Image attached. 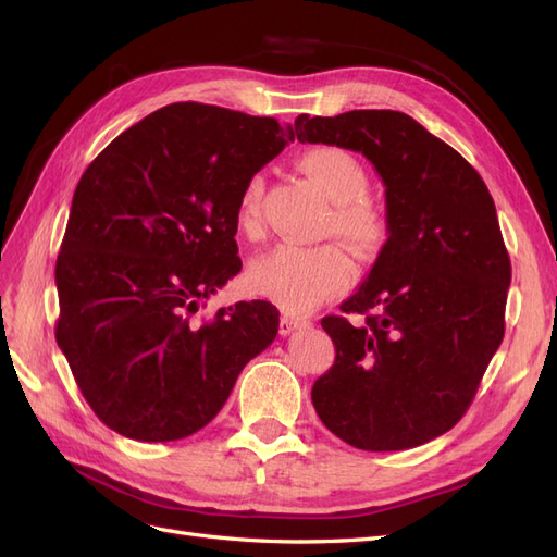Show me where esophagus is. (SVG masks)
<instances>
[{"label": "esophagus", "instance_id": "esophagus-1", "mask_svg": "<svg viewBox=\"0 0 557 557\" xmlns=\"http://www.w3.org/2000/svg\"><path fill=\"white\" fill-rule=\"evenodd\" d=\"M309 323L307 320H299V318H293V315H281V320H278V332L283 334V336H288L290 332H295V330H299V327H307Z\"/></svg>", "mask_w": 557, "mask_h": 557}]
</instances>
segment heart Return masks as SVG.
<instances>
[{"label":"heart","instance_id":"b5f03b06","mask_svg":"<svg viewBox=\"0 0 557 557\" xmlns=\"http://www.w3.org/2000/svg\"><path fill=\"white\" fill-rule=\"evenodd\" d=\"M301 172L332 201L327 230H332L362 258H372L385 244V211L369 199L367 172L356 156L339 146L309 148L299 160ZM264 178L250 176L239 195L237 227L244 234H258L262 223ZM356 267L348 252L336 244L299 246L278 244L262 252L248 267V285L274 305L290 313H307L323 301L342 295Z\"/></svg>","mask_w":557,"mask_h":557}]
</instances>
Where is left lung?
Segmentation results:
<instances>
[{
	"label": "left lung",
	"instance_id": "left-lung-1",
	"mask_svg": "<svg viewBox=\"0 0 557 557\" xmlns=\"http://www.w3.org/2000/svg\"><path fill=\"white\" fill-rule=\"evenodd\" d=\"M301 144L362 153L385 185L387 242L356 295L325 315L336 358L313 383L325 428L362 450H404L469 409L504 336L511 262L495 201L458 150L387 109L301 113Z\"/></svg>",
	"mask_w": 557,
	"mask_h": 557
}]
</instances>
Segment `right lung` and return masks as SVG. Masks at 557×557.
<instances>
[{
	"label": "right lung",
	"mask_w": 557,
	"mask_h": 557,
	"mask_svg": "<svg viewBox=\"0 0 557 557\" xmlns=\"http://www.w3.org/2000/svg\"><path fill=\"white\" fill-rule=\"evenodd\" d=\"M293 139L274 117L178 102L125 129L81 176L55 264V339L113 432L195 434L276 339L278 311L262 299L207 323L193 313L239 274L242 188Z\"/></svg>",
	"instance_id": "add662e5"
}]
</instances>
